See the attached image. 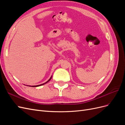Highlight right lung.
Segmentation results:
<instances>
[{"label":"right lung","mask_w":125,"mask_h":125,"mask_svg":"<svg viewBox=\"0 0 125 125\" xmlns=\"http://www.w3.org/2000/svg\"><path fill=\"white\" fill-rule=\"evenodd\" d=\"M52 77H51V78L50 79H49V80L46 82H45V83H43V84H40V85H34V86H32V87H37V86H41V85H44V84H45V83H47L49 81H50L51 80V79H52Z\"/></svg>","instance_id":"1"}]
</instances>
